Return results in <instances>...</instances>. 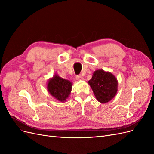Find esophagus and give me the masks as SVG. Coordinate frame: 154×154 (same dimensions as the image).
I'll return each instance as SVG.
<instances>
[{"label":"esophagus","instance_id":"34e87169","mask_svg":"<svg viewBox=\"0 0 154 154\" xmlns=\"http://www.w3.org/2000/svg\"><path fill=\"white\" fill-rule=\"evenodd\" d=\"M76 79L78 81H80V80H83V77L82 75H77L76 76Z\"/></svg>","mask_w":154,"mask_h":154}]
</instances>
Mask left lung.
I'll return each mask as SVG.
<instances>
[{"mask_svg": "<svg viewBox=\"0 0 154 154\" xmlns=\"http://www.w3.org/2000/svg\"><path fill=\"white\" fill-rule=\"evenodd\" d=\"M95 97L99 102L106 103L112 99L117 92L118 82L112 74L102 69L95 71L88 81Z\"/></svg>", "mask_w": 154, "mask_h": 154, "instance_id": "1", "label": "left lung"}]
</instances>
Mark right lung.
<instances>
[{
    "mask_svg": "<svg viewBox=\"0 0 154 154\" xmlns=\"http://www.w3.org/2000/svg\"><path fill=\"white\" fill-rule=\"evenodd\" d=\"M47 88L50 94L55 99L63 102L71 93L72 83L56 75L49 80Z\"/></svg>",
    "mask_w": 154,
    "mask_h": 154,
    "instance_id": "obj_1",
    "label": "right lung"
}]
</instances>
